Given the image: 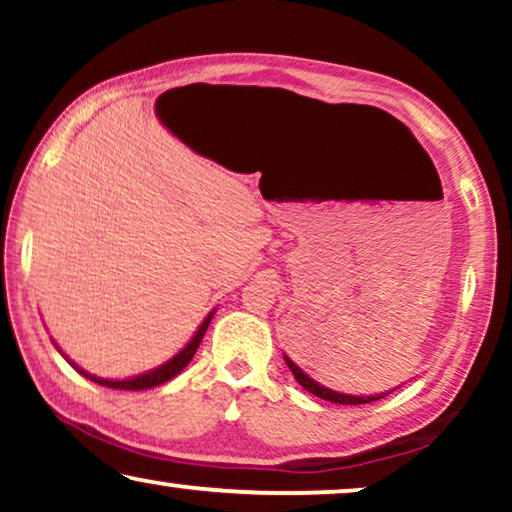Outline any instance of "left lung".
I'll use <instances>...</instances> for the list:
<instances>
[{
    "label": "left lung",
    "mask_w": 512,
    "mask_h": 512,
    "mask_svg": "<svg viewBox=\"0 0 512 512\" xmlns=\"http://www.w3.org/2000/svg\"><path fill=\"white\" fill-rule=\"evenodd\" d=\"M286 366L291 368L293 377H296V382L303 387L305 391H310V394L324 398V401H331V403H338V405H363V403H373V401H380V398H384L387 394H391V391H387V394H375V396H352V394H340V391H333L324 387V384L314 382L310 375H305L303 370H300L296 363H293L289 356H284Z\"/></svg>",
    "instance_id": "left-lung-1"
}]
</instances>
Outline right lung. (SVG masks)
I'll use <instances>...</instances> for the list:
<instances>
[{"label":"right lung","instance_id":"right-lung-1","mask_svg":"<svg viewBox=\"0 0 512 512\" xmlns=\"http://www.w3.org/2000/svg\"><path fill=\"white\" fill-rule=\"evenodd\" d=\"M212 317H214V312H209L207 317H205V321H202V324H200L198 331H195L193 338L186 342V347L181 349L179 354H174L170 361H165L163 366H158V368H153V370H146V373H142V375L128 377V380H104V377H97V375L86 373V370L76 366L74 361H69L67 356H65V359H67L69 363H72V366H74L76 370H79V373H81L83 377H88L90 382L102 384V387H109V389H128V391L151 389V387H158V384H165L167 380H172V377H177V375L181 373V370H184V368L188 366V363H191L193 354L198 352L200 342H202V338H205V331H207V326H209V321H212Z\"/></svg>","mask_w":512,"mask_h":512}]
</instances>
